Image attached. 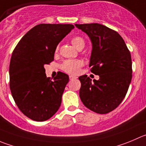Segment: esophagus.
<instances>
[{"mask_svg":"<svg viewBox=\"0 0 146 146\" xmlns=\"http://www.w3.org/2000/svg\"><path fill=\"white\" fill-rule=\"evenodd\" d=\"M77 77H74V76H72V75H70L69 76V80H76Z\"/></svg>","mask_w":146,"mask_h":146,"instance_id":"esophagus-1","label":"esophagus"}]
</instances>
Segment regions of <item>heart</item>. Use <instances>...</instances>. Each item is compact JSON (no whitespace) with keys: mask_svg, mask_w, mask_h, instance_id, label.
<instances>
[{"mask_svg":"<svg viewBox=\"0 0 146 146\" xmlns=\"http://www.w3.org/2000/svg\"><path fill=\"white\" fill-rule=\"evenodd\" d=\"M72 45L74 46L77 49H82L85 46V41L84 38L80 36H75L73 37L71 40ZM58 50V48H56V51ZM82 66V62L78 59H74V60H68L64 61L63 63L61 64V69L63 71H64L66 73L69 74H77V72L80 71V69Z\"/></svg>","mask_w":146,"mask_h":146,"instance_id":"obj_1","label":"heart"}]
</instances>
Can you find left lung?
Here are the masks:
<instances>
[{
  "label": "left lung",
  "mask_w": 146,
  "mask_h": 146,
  "mask_svg": "<svg viewBox=\"0 0 146 146\" xmlns=\"http://www.w3.org/2000/svg\"><path fill=\"white\" fill-rule=\"evenodd\" d=\"M88 35L92 44L90 67L98 80L79 77L80 97L93 112L106 114L117 108L125 98L132 79L130 51L121 36L99 23L75 24Z\"/></svg>",
  "instance_id": "obj_1"
}]
</instances>
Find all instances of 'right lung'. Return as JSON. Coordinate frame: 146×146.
Listing matches in <instances>:
<instances>
[{
    "mask_svg": "<svg viewBox=\"0 0 146 146\" xmlns=\"http://www.w3.org/2000/svg\"><path fill=\"white\" fill-rule=\"evenodd\" d=\"M74 28L72 24H38L22 37L13 50L10 89L18 108L31 120L45 121L60 107L69 76L59 72L50 79L44 66L54 60L57 45Z\"/></svg>",
    "mask_w": 146,
    "mask_h": 146,
    "instance_id": "obj_1",
    "label": "right lung"
}]
</instances>
